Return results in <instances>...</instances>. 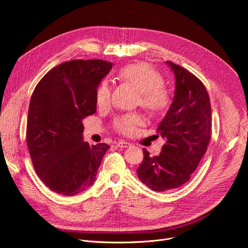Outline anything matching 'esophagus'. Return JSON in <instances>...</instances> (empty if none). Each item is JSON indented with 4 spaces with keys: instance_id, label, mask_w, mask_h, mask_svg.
I'll use <instances>...</instances> for the list:
<instances>
[{
    "instance_id": "esophagus-1",
    "label": "esophagus",
    "mask_w": 248,
    "mask_h": 248,
    "mask_svg": "<svg viewBox=\"0 0 248 248\" xmlns=\"http://www.w3.org/2000/svg\"><path fill=\"white\" fill-rule=\"evenodd\" d=\"M117 146L121 148H127V147H130L131 144L126 142V141H119V142H117Z\"/></svg>"
}]
</instances>
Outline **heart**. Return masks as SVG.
Wrapping results in <instances>:
<instances>
[{
  "instance_id": "b5f03b06",
  "label": "heart",
  "mask_w": 248,
  "mask_h": 248,
  "mask_svg": "<svg viewBox=\"0 0 248 248\" xmlns=\"http://www.w3.org/2000/svg\"><path fill=\"white\" fill-rule=\"evenodd\" d=\"M118 78L124 83H129L139 90L138 102L152 114L165 111L170 102V92L163 84L159 72L146 62H133L123 66L118 72ZM95 101L99 108H108L112 101V89L109 83L102 81L95 91ZM144 120L139 114H127L118 117L113 122L116 131L124 135H133L137 127L143 124Z\"/></svg>"
}]
</instances>
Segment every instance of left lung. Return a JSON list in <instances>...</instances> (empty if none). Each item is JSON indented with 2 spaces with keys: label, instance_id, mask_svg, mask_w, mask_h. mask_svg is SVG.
<instances>
[{
  "label": "left lung",
  "instance_id": "obj_1",
  "mask_svg": "<svg viewBox=\"0 0 248 248\" xmlns=\"http://www.w3.org/2000/svg\"><path fill=\"white\" fill-rule=\"evenodd\" d=\"M166 63L175 78L172 103L157 128L166 143L154 157L143 148L144 159L136 170L138 179L154 191L187 183L211 138V104L204 84L183 66L170 61Z\"/></svg>",
  "mask_w": 248,
  "mask_h": 248
}]
</instances>
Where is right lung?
<instances>
[{
    "instance_id": "right-lung-1",
    "label": "right lung",
    "mask_w": 248,
    "mask_h": 248,
    "mask_svg": "<svg viewBox=\"0 0 248 248\" xmlns=\"http://www.w3.org/2000/svg\"><path fill=\"white\" fill-rule=\"evenodd\" d=\"M113 66L102 60H74L47 73L28 109L26 143L40 180L56 193L74 196L91 186L110 146H90L82 121L96 112L95 91Z\"/></svg>"
}]
</instances>
